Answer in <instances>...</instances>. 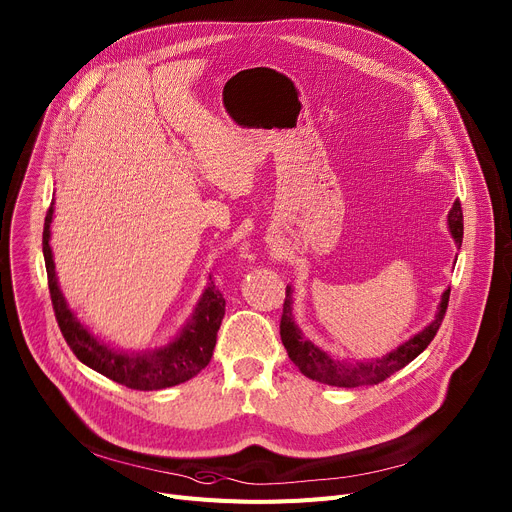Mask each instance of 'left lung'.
Returning <instances> with one entry per match:
<instances>
[{
	"label": "left lung",
	"mask_w": 512,
	"mask_h": 512,
	"mask_svg": "<svg viewBox=\"0 0 512 512\" xmlns=\"http://www.w3.org/2000/svg\"><path fill=\"white\" fill-rule=\"evenodd\" d=\"M447 228L451 232L455 245L461 247L463 214H461L459 202H455L453 208L447 214ZM449 292H451L449 288L443 292L441 302H439L437 312H435V318L427 324L423 331H418L408 341L400 343L396 349L388 351L382 357L347 361V359L333 357L331 353L320 349L318 345H314L310 339L304 337V333L300 331V327L296 324V318H294V298H292L294 288L288 286L286 288L284 314H282V322H280L282 343H284L290 359L298 365V369L310 380H316L320 384L337 386V388L374 386V384L384 382L392 374H396L398 369L408 365L412 359H416L429 347V343L435 339V335L441 327V322H443L447 302H449Z\"/></svg>",
	"instance_id": "8db88e82"
}]
</instances>
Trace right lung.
<instances>
[{"instance_id":"add662e5","label":"right lung","mask_w":512,"mask_h":512,"mask_svg":"<svg viewBox=\"0 0 512 512\" xmlns=\"http://www.w3.org/2000/svg\"><path fill=\"white\" fill-rule=\"evenodd\" d=\"M53 212L55 202L44 218L42 253L59 329L77 359L126 388L145 392L171 388L198 376L212 359L216 335L224 318V298L220 290H216L212 277H208V286L204 288L194 312L171 341L155 349L138 351L114 347L85 327L61 292L51 249Z\"/></svg>"}]
</instances>
